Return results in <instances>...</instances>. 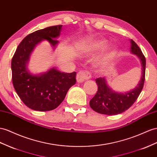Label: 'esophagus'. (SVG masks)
Here are the masks:
<instances>
[{"label": "esophagus", "mask_w": 157, "mask_h": 157, "mask_svg": "<svg viewBox=\"0 0 157 157\" xmlns=\"http://www.w3.org/2000/svg\"><path fill=\"white\" fill-rule=\"evenodd\" d=\"M91 78L90 72L87 71H80L76 75V79L78 83H82L86 79H89Z\"/></svg>", "instance_id": "esophagus-1"}]
</instances>
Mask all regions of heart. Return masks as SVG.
I'll return each mask as SVG.
<instances>
[{"instance_id":"b5f03b06","label":"heart","mask_w":157,"mask_h":157,"mask_svg":"<svg viewBox=\"0 0 157 157\" xmlns=\"http://www.w3.org/2000/svg\"><path fill=\"white\" fill-rule=\"evenodd\" d=\"M107 41L104 39H97L94 40V41L92 42L91 47L93 48L94 50H97L100 49V48H102L106 45ZM109 52H111L113 50V48H109Z\"/></svg>"}]
</instances>
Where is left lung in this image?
I'll return each instance as SVG.
<instances>
[{
    "label": "left lung",
    "mask_w": 157,
    "mask_h": 157,
    "mask_svg": "<svg viewBox=\"0 0 157 157\" xmlns=\"http://www.w3.org/2000/svg\"><path fill=\"white\" fill-rule=\"evenodd\" d=\"M131 52L138 56L141 62L142 76L135 89L124 94L117 93L107 86L104 78L95 79L98 90L94 97L90 101L91 109L97 113L113 115L123 113L131 107L141 92L145 79L146 59L141 50L133 40H131Z\"/></svg>",
    "instance_id": "8db88e82"
}]
</instances>
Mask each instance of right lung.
Listing matches in <instances>:
<instances>
[{
	"label": "right lung",
	"instance_id": "1",
	"mask_svg": "<svg viewBox=\"0 0 157 157\" xmlns=\"http://www.w3.org/2000/svg\"><path fill=\"white\" fill-rule=\"evenodd\" d=\"M62 25L50 26L30 34L20 43L11 62L12 79L15 91L31 109L47 111L56 109L75 83V75L52 68L45 74L33 75L27 68L31 52L36 44L46 40L55 47Z\"/></svg>",
	"mask_w": 157,
	"mask_h": 157
}]
</instances>
